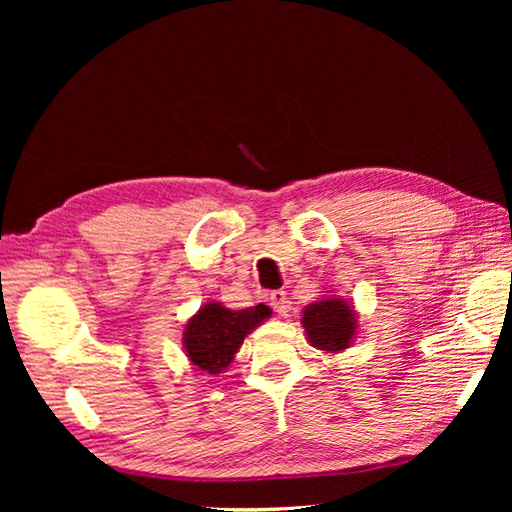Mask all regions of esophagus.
Returning a JSON list of instances; mask_svg holds the SVG:
<instances>
[{
  "label": "esophagus",
  "instance_id": "obj_1",
  "mask_svg": "<svg viewBox=\"0 0 512 512\" xmlns=\"http://www.w3.org/2000/svg\"><path fill=\"white\" fill-rule=\"evenodd\" d=\"M269 305H271L280 316H288L290 301H288V297H286V290H273L271 297H269Z\"/></svg>",
  "mask_w": 512,
  "mask_h": 512
}]
</instances>
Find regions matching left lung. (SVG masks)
<instances>
[{
  "instance_id": "left-lung-1",
  "label": "left lung",
  "mask_w": 512,
  "mask_h": 512,
  "mask_svg": "<svg viewBox=\"0 0 512 512\" xmlns=\"http://www.w3.org/2000/svg\"><path fill=\"white\" fill-rule=\"evenodd\" d=\"M301 324L314 348L342 352L356 335V312L348 301L329 297L307 305Z\"/></svg>"
}]
</instances>
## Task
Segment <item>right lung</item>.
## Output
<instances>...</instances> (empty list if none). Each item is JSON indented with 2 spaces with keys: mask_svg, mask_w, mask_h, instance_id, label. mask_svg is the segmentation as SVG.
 Wrapping results in <instances>:
<instances>
[{
  "mask_svg": "<svg viewBox=\"0 0 512 512\" xmlns=\"http://www.w3.org/2000/svg\"><path fill=\"white\" fill-rule=\"evenodd\" d=\"M269 316L271 309L262 303L239 312L222 303H207L185 324V354L196 369L218 376L235 359L243 339Z\"/></svg>",
  "mask_w": 512,
  "mask_h": 512,
  "instance_id": "right-lung-1",
  "label": "right lung"
}]
</instances>
